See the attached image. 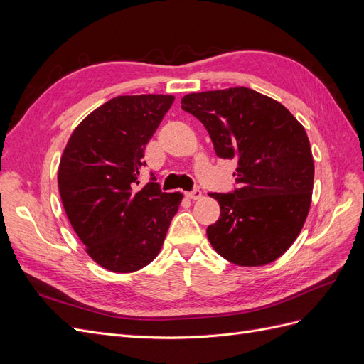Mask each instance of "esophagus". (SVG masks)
Listing matches in <instances>:
<instances>
[{"label":"esophagus","mask_w":364,"mask_h":364,"mask_svg":"<svg viewBox=\"0 0 364 364\" xmlns=\"http://www.w3.org/2000/svg\"><path fill=\"white\" fill-rule=\"evenodd\" d=\"M185 196L188 197V199H191V200H197V199H200V197H202V191L199 188H196L193 191L185 193Z\"/></svg>","instance_id":"esophagus-1"}]
</instances>
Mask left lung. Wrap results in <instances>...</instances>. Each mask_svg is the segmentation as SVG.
I'll list each match as a JSON object with an SVG mask.
<instances>
[{
  "mask_svg": "<svg viewBox=\"0 0 364 364\" xmlns=\"http://www.w3.org/2000/svg\"><path fill=\"white\" fill-rule=\"evenodd\" d=\"M182 109L208 130L215 155L235 159L238 188L211 193L220 218L206 235L237 266H264L299 235L310 211L314 164L304 126L287 107L250 87L188 94Z\"/></svg>",
  "mask_w": 364,
  "mask_h": 364,
  "instance_id": "8db88e82",
  "label": "left lung"
}]
</instances>
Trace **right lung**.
<instances>
[{
  "instance_id": "add662e5",
  "label": "right lung",
  "mask_w": 364,
  "mask_h": 364,
  "mask_svg": "<svg viewBox=\"0 0 364 364\" xmlns=\"http://www.w3.org/2000/svg\"><path fill=\"white\" fill-rule=\"evenodd\" d=\"M173 95H119L87 115L70 136L58 182L70 223L102 267H146L164 245L182 194L162 193L155 176L139 185L144 149Z\"/></svg>"
}]
</instances>
